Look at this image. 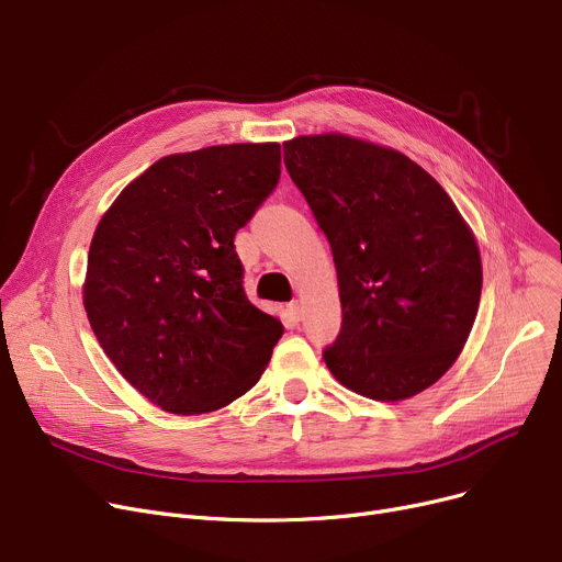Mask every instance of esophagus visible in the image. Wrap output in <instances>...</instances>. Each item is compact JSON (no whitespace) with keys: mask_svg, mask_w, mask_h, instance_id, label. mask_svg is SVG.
I'll use <instances>...</instances> for the list:
<instances>
[{"mask_svg":"<svg viewBox=\"0 0 562 562\" xmlns=\"http://www.w3.org/2000/svg\"><path fill=\"white\" fill-rule=\"evenodd\" d=\"M286 310H289V314H291L293 321H301V318H303V305H301L299 301H291V303L286 305Z\"/></svg>","mask_w":562,"mask_h":562,"instance_id":"esophagus-1","label":"esophagus"}]
</instances>
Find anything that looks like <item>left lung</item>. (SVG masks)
I'll return each instance as SVG.
<instances>
[{
  "mask_svg": "<svg viewBox=\"0 0 562 562\" xmlns=\"http://www.w3.org/2000/svg\"><path fill=\"white\" fill-rule=\"evenodd\" d=\"M284 166L333 248L344 318L328 369L375 401L428 390L481 303V255L458 206L405 155L344 134L286 140Z\"/></svg>",
  "mask_w": 562,
  "mask_h": 562,
  "instance_id": "8db88e82",
  "label": "left lung"
}]
</instances>
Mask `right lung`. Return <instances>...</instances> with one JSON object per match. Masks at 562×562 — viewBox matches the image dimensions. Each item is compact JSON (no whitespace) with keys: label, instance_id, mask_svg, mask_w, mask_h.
Listing matches in <instances>:
<instances>
[{"label":"right lung","instance_id":"obj_1","mask_svg":"<svg viewBox=\"0 0 562 562\" xmlns=\"http://www.w3.org/2000/svg\"><path fill=\"white\" fill-rule=\"evenodd\" d=\"M280 180L278 143L170 155L115 198L88 250L83 307L106 358L172 415L246 394L282 323L244 291L234 234Z\"/></svg>","mask_w":562,"mask_h":562}]
</instances>
